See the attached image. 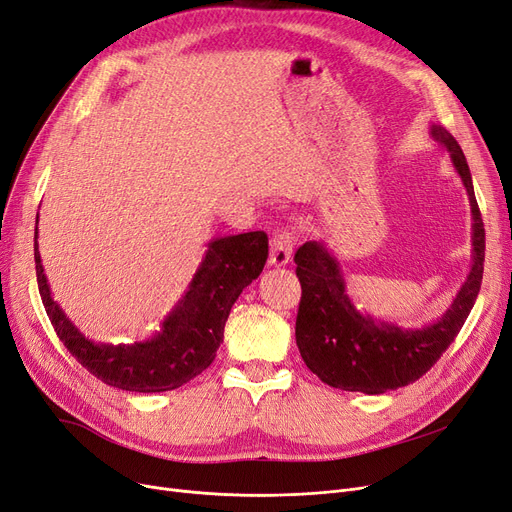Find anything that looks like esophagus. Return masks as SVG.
<instances>
[{"label":"esophagus","mask_w":512,"mask_h":512,"mask_svg":"<svg viewBox=\"0 0 512 512\" xmlns=\"http://www.w3.org/2000/svg\"><path fill=\"white\" fill-rule=\"evenodd\" d=\"M292 252H294V235L290 231H281L271 241L269 262L273 267H285L292 258Z\"/></svg>","instance_id":"esophagus-1"}]
</instances>
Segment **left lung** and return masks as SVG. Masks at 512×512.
I'll return each mask as SVG.
<instances>
[{
	"label": "left lung",
	"mask_w": 512,
	"mask_h": 512,
	"mask_svg": "<svg viewBox=\"0 0 512 512\" xmlns=\"http://www.w3.org/2000/svg\"><path fill=\"white\" fill-rule=\"evenodd\" d=\"M435 142L449 153L462 178L473 216V264L454 302L433 323L399 327L357 311L346 294L340 262L323 241L300 245L294 262L302 285L296 317L298 351L313 374L340 391L380 395L424 376L454 342L475 306L485 262V229L475 199L473 178L458 140L441 126H431Z\"/></svg>",
	"instance_id": "obj_1"
}]
</instances>
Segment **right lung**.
Returning a JSON list of instances; mask_svg holds the SVG:
<instances>
[{
  "label": "right lung",
  "instance_id": "obj_1",
  "mask_svg": "<svg viewBox=\"0 0 512 512\" xmlns=\"http://www.w3.org/2000/svg\"><path fill=\"white\" fill-rule=\"evenodd\" d=\"M267 258L269 237L262 231L212 239L189 290L161 321L155 336L134 344H102L81 334L52 298L35 229L39 296L60 342L90 374L132 393L174 391L206 370L224 338L231 306L262 273Z\"/></svg>",
  "mask_w": 512,
  "mask_h": 512
}]
</instances>
